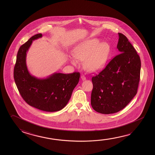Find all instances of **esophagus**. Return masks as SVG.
Returning <instances> with one entry per match:
<instances>
[{"mask_svg": "<svg viewBox=\"0 0 155 155\" xmlns=\"http://www.w3.org/2000/svg\"><path fill=\"white\" fill-rule=\"evenodd\" d=\"M81 78L82 80L84 81V80H85V79H86V77L84 75H81Z\"/></svg>", "mask_w": 155, "mask_h": 155, "instance_id": "1", "label": "esophagus"}]
</instances>
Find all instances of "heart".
<instances>
[{"mask_svg": "<svg viewBox=\"0 0 155 155\" xmlns=\"http://www.w3.org/2000/svg\"><path fill=\"white\" fill-rule=\"evenodd\" d=\"M110 53V46L106 42L100 43L96 38L86 40L79 44L74 50V56L71 57L72 63L78 64L77 60L85 61L84 66L91 72L101 71L107 64Z\"/></svg>", "mask_w": 155, "mask_h": 155, "instance_id": "heart-1", "label": "heart"}]
</instances>
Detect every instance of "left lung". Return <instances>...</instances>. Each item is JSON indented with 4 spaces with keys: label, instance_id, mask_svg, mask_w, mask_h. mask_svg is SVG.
Returning <instances> with one entry per match:
<instances>
[{
    "label": "left lung",
    "instance_id": "obj_1",
    "mask_svg": "<svg viewBox=\"0 0 155 155\" xmlns=\"http://www.w3.org/2000/svg\"><path fill=\"white\" fill-rule=\"evenodd\" d=\"M118 54L105 69L92 77L91 104L96 111L111 114L120 111L137 92L141 62L140 56L126 36L118 33Z\"/></svg>",
    "mask_w": 155,
    "mask_h": 155
}]
</instances>
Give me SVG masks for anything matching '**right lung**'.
I'll list each match as a JSON object with an SVG mask.
<instances>
[{
  "mask_svg": "<svg viewBox=\"0 0 155 155\" xmlns=\"http://www.w3.org/2000/svg\"><path fill=\"white\" fill-rule=\"evenodd\" d=\"M41 37V33L35 35L20 47L13 76L21 96L29 105L44 111H58L68 104L78 83L80 74L54 73L45 79L31 75L26 64V52L32 41Z\"/></svg>",
  "mask_w": 155,
  "mask_h": 155,
  "instance_id": "obj_1",
  "label": "right lung"
}]
</instances>
